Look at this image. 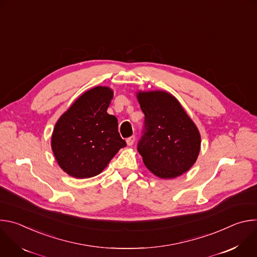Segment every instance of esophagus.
Here are the masks:
<instances>
[{
    "label": "esophagus",
    "instance_id": "obj_1",
    "mask_svg": "<svg viewBox=\"0 0 257 257\" xmlns=\"http://www.w3.org/2000/svg\"><path fill=\"white\" fill-rule=\"evenodd\" d=\"M134 141H135V136H134V135L130 136V137L127 138V140H126V142H127L128 145H132V144L134 143Z\"/></svg>",
    "mask_w": 257,
    "mask_h": 257
}]
</instances>
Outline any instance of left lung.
I'll return each instance as SVG.
<instances>
[{"label":"left lung","instance_id":"obj_1","mask_svg":"<svg viewBox=\"0 0 257 257\" xmlns=\"http://www.w3.org/2000/svg\"><path fill=\"white\" fill-rule=\"evenodd\" d=\"M144 114L137 151L152 173L163 179L187 172L200 151L199 132L179 101L164 91L139 92Z\"/></svg>","mask_w":257,"mask_h":257}]
</instances>
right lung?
<instances>
[{"instance_id": "add662e5", "label": "right lung", "mask_w": 257, "mask_h": 257, "mask_svg": "<svg viewBox=\"0 0 257 257\" xmlns=\"http://www.w3.org/2000/svg\"><path fill=\"white\" fill-rule=\"evenodd\" d=\"M113 91L97 86L82 94L57 122L52 149L59 166L70 176L83 179L98 175L126 141L118 120L106 113Z\"/></svg>"}]
</instances>
